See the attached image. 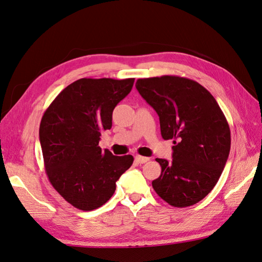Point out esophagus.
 Instances as JSON below:
<instances>
[{
    "label": "esophagus",
    "instance_id": "34e87169",
    "mask_svg": "<svg viewBox=\"0 0 262 262\" xmlns=\"http://www.w3.org/2000/svg\"><path fill=\"white\" fill-rule=\"evenodd\" d=\"M148 160H149L148 158H146V157H141V155H138V157H136V158H135V161H136V162H137V163H140V164L146 163Z\"/></svg>",
    "mask_w": 262,
    "mask_h": 262
}]
</instances>
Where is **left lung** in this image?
Here are the masks:
<instances>
[{"mask_svg":"<svg viewBox=\"0 0 262 262\" xmlns=\"http://www.w3.org/2000/svg\"><path fill=\"white\" fill-rule=\"evenodd\" d=\"M136 89L157 111L161 135L173 140L172 161L157 159L155 192L174 207L197 204L213 190L231 148V132L215 98L198 82L163 75L138 79Z\"/></svg>","mask_w":262,"mask_h":262,"instance_id":"1","label":"left lung"}]
</instances>
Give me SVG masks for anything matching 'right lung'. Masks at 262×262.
<instances>
[{"label":"right lung","instance_id":"right-lung-1","mask_svg":"<svg viewBox=\"0 0 262 262\" xmlns=\"http://www.w3.org/2000/svg\"><path fill=\"white\" fill-rule=\"evenodd\" d=\"M134 81L80 79L66 86L42 116L39 140L48 179L81 210L107 203L116 181L134 161L132 155L116 157L99 146L101 132L113 126V111Z\"/></svg>","mask_w":262,"mask_h":262}]
</instances>
